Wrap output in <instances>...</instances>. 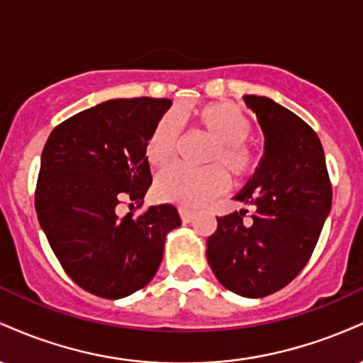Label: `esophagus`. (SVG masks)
Instances as JSON below:
<instances>
[{"instance_id":"34e87169","label":"esophagus","mask_w":363,"mask_h":363,"mask_svg":"<svg viewBox=\"0 0 363 363\" xmlns=\"http://www.w3.org/2000/svg\"><path fill=\"white\" fill-rule=\"evenodd\" d=\"M179 215H181V220L184 223H189L191 220L194 218V211L189 210V208H179Z\"/></svg>"}]
</instances>
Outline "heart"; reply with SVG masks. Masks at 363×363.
Instances as JSON below:
<instances>
[{
    "mask_svg": "<svg viewBox=\"0 0 363 363\" xmlns=\"http://www.w3.org/2000/svg\"><path fill=\"white\" fill-rule=\"evenodd\" d=\"M193 118L196 126L213 140L208 148L206 167L189 169L170 165L155 179V194L164 201L182 206H201L228 186V172L235 179L251 177L257 169V155L247 145L252 131L249 116L234 102H211L194 111L179 109L157 123L147 145V157L153 165L167 164L176 155L179 123Z\"/></svg>",
    "mask_w": 363,
    "mask_h": 363,
    "instance_id": "heart-1",
    "label": "heart"
}]
</instances>
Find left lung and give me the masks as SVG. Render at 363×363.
Segmentation results:
<instances>
[{
    "instance_id": "left-lung-1",
    "label": "left lung",
    "mask_w": 363,
    "mask_h": 363,
    "mask_svg": "<svg viewBox=\"0 0 363 363\" xmlns=\"http://www.w3.org/2000/svg\"><path fill=\"white\" fill-rule=\"evenodd\" d=\"M264 133L256 176L235 196L254 205L216 218L206 257L227 290L259 298L281 290L311 259L331 210L333 189L323 145L306 121L268 97L245 95Z\"/></svg>"
}]
</instances>
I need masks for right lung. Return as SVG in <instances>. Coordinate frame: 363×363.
<instances>
[{"mask_svg":"<svg viewBox=\"0 0 363 363\" xmlns=\"http://www.w3.org/2000/svg\"><path fill=\"white\" fill-rule=\"evenodd\" d=\"M169 99H114L52 129L40 157L35 211L62 269L83 290L123 298L155 277L177 208L150 206L119 218L123 201L143 205L152 184L147 145Z\"/></svg>","mask_w":363,"mask_h":363,"instance_id":"1","label":"right lung"}]
</instances>
